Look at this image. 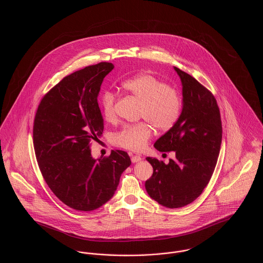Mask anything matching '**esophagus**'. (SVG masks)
Wrapping results in <instances>:
<instances>
[{
  "mask_svg": "<svg viewBox=\"0 0 263 263\" xmlns=\"http://www.w3.org/2000/svg\"><path fill=\"white\" fill-rule=\"evenodd\" d=\"M131 161H132V163H139V162H141V161H142V158H141L140 156H132Z\"/></svg>",
  "mask_w": 263,
  "mask_h": 263,
  "instance_id": "1",
  "label": "esophagus"
}]
</instances>
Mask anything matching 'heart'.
<instances>
[{"label":"heart","instance_id":"obj_1","mask_svg":"<svg viewBox=\"0 0 263 263\" xmlns=\"http://www.w3.org/2000/svg\"><path fill=\"white\" fill-rule=\"evenodd\" d=\"M126 92L141 101L140 115L150 121L159 130H168L175 125L181 111L179 92L163 81L150 74H140L126 80L122 84ZM116 97L111 91H105L100 98V109L108 122L115 120ZM153 134L149 122L142 121L125 125L115 134V143L129 150L144 149Z\"/></svg>","mask_w":263,"mask_h":263}]
</instances>
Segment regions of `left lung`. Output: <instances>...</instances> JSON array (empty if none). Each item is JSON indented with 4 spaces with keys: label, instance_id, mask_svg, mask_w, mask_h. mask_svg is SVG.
Here are the masks:
<instances>
[{
    "label": "left lung",
    "instance_id": "1",
    "mask_svg": "<svg viewBox=\"0 0 263 263\" xmlns=\"http://www.w3.org/2000/svg\"><path fill=\"white\" fill-rule=\"evenodd\" d=\"M182 85V109L154 147L175 151L170 163L148 157L153 175L145 187L151 198L167 208L183 207L200 196L212 176L222 143L220 110L212 93L193 77L174 67Z\"/></svg>",
    "mask_w": 263,
    "mask_h": 263
}]
</instances>
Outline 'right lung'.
Wrapping results in <instances>:
<instances>
[{"instance_id": "obj_1", "label": "right lung", "mask_w": 263, "mask_h": 263, "mask_svg": "<svg viewBox=\"0 0 263 263\" xmlns=\"http://www.w3.org/2000/svg\"><path fill=\"white\" fill-rule=\"evenodd\" d=\"M114 68L101 62L67 76L44 96L33 125L40 172L52 192L78 211H92L110 200L131 164L124 151L96 160L90 142L103 132L98 96Z\"/></svg>"}]
</instances>
